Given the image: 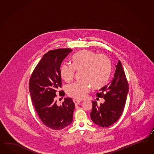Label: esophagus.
<instances>
[{
  "mask_svg": "<svg viewBox=\"0 0 154 154\" xmlns=\"http://www.w3.org/2000/svg\"><path fill=\"white\" fill-rule=\"evenodd\" d=\"M73 102H74L75 105H79L81 103V100H73Z\"/></svg>",
  "mask_w": 154,
  "mask_h": 154,
  "instance_id": "obj_1",
  "label": "esophagus"
}]
</instances>
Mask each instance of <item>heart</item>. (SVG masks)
<instances>
[{"instance_id": "heart-1", "label": "heart", "mask_w": 154, "mask_h": 154, "mask_svg": "<svg viewBox=\"0 0 154 154\" xmlns=\"http://www.w3.org/2000/svg\"><path fill=\"white\" fill-rule=\"evenodd\" d=\"M73 66L64 63L60 69L61 77L67 82L75 78V71L81 72L82 81L69 85L67 91L69 96L76 99L86 97L90 90H99L108 82L111 64L108 57L103 54L83 49L75 54L72 58Z\"/></svg>"}]
</instances>
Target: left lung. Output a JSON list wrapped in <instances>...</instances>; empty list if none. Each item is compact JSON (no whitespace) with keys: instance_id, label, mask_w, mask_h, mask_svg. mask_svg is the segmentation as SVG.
<instances>
[{"instance_id":"8db88e82","label":"left lung","mask_w":154,"mask_h":154,"mask_svg":"<svg viewBox=\"0 0 154 154\" xmlns=\"http://www.w3.org/2000/svg\"><path fill=\"white\" fill-rule=\"evenodd\" d=\"M116 70L111 82L101 88L96 94L105 101L98 106L92 101L91 119L94 123L102 128H107L119 119L124 110L128 92V84L122 65L120 60L115 66Z\"/></svg>"}]
</instances>
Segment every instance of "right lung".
Instances as JSON below:
<instances>
[{
  "instance_id": "obj_1",
  "label": "right lung",
  "mask_w": 154,
  "mask_h": 154,
  "mask_svg": "<svg viewBox=\"0 0 154 154\" xmlns=\"http://www.w3.org/2000/svg\"><path fill=\"white\" fill-rule=\"evenodd\" d=\"M72 51L60 48L46 53L29 79V91L35 112L43 124L55 130L63 129L73 121L75 106L71 98H65L60 106L56 100L57 91L60 96H64L63 91H59L62 87L60 64Z\"/></svg>"
}]
</instances>
